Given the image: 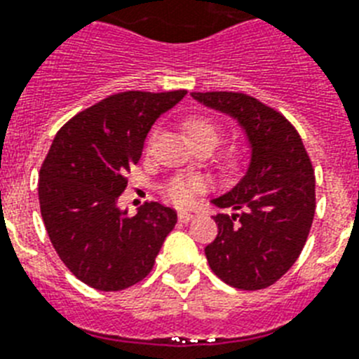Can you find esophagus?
<instances>
[{"label": "esophagus", "mask_w": 359, "mask_h": 359, "mask_svg": "<svg viewBox=\"0 0 359 359\" xmlns=\"http://www.w3.org/2000/svg\"><path fill=\"white\" fill-rule=\"evenodd\" d=\"M177 218H180V222L187 224V222H191L192 218H194V215H191V212H180V215H177Z\"/></svg>", "instance_id": "esophagus-1"}]
</instances>
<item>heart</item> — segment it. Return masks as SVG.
Returning a JSON list of instances; mask_svg holds the SVG:
<instances>
[{"label":"heart","instance_id":"obj_1","mask_svg":"<svg viewBox=\"0 0 359 359\" xmlns=\"http://www.w3.org/2000/svg\"><path fill=\"white\" fill-rule=\"evenodd\" d=\"M183 130L192 144L207 141L215 147L222 135V126L207 115H192L183 121ZM207 189V182L201 176H174L163 185V194L177 207L191 205L194 198Z\"/></svg>","mask_w":359,"mask_h":359}]
</instances>
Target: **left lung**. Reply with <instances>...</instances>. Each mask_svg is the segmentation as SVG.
I'll return each mask as SVG.
<instances>
[{
	"label": "left lung",
	"instance_id": "8db88e82",
	"mask_svg": "<svg viewBox=\"0 0 359 359\" xmlns=\"http://www.w3.org/2000/svg\"><path fill=\"white\" fill-rule=\"evenodd\" d=\"M209 108L245 130L251 163L238 185L212 200L235 215H216L218 235L205 248L216 277L233 288L264 290L299 259L316 215V176L303 139L283 114L251 95L194 91Z\"/></svg>",
	"mask_w": 359,
	"mask_h": 359
}]
</instances>
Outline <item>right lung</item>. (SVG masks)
<instances>
[{
	"label": "right lung",
	"instance_id": "add662e5",
	"mask_svg": "<svg viewBox=\"0 0 359 359\" xmlns=\"http://www.w3.org/2000/svg\"><path fill=\"white\" fill-rule=\"evenodd\" d=\"M185 90L123 91L67 121L40 168L38 200L53 248L71 273L100 292H119L154 268L177 215L147 201L135 216L117 207L144 137Z\"/></svg>",
	"mask_w": 359,
	"mask_h": 359
}]
</instances>
